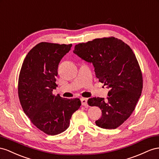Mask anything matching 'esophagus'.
<instances>
[{"mask_svg": "<svg viewBox=\"0 0 159 159\" xmlns=\"http://www.w3.org/2000/svg\"><path fill=\"white\" fill-rule=\"evenodd\" d=\"M81 103H82V105L87 106V99L84 98H81Z\"/></svg>", "mask_w": 159, "mask_h": 159, "instance_id": "34e87169", "label": "esophagus"}]
</instances>
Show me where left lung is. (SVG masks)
Masks as SVG:
<instances>
[{
	"instance_id": "8db88e82",
	"label": "left lung",
	"mask_w": 159,
	"mask_h": 159,
	"mask_svg": "<svg viewBox=\"0 0 159 159\" xmlns=\"http://www.w3.org/2000/svg\"><path fill=\"white\" fill-rule=\"evenodd\" d=\"M73 52L93 63L96 77L109 89L107 101L93 97L89 106L98 107L99 127L115 129L128 119L134 110L143 90V76L139 62L129 45L115 37L96 39L76 44Z\"/></svg>"
}]
</instances>
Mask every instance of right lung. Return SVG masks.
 Masks as SVG:
<instances>
[{
    "mask_svg": "<svg viewBox=\"0 0 159 159\" xmlns=\"http://www.w3.org/2000/svg\"><path fill=\"white\" fill-rule=\"evenodd\" d=\"M72 44L40 43L27 54L20 69L18 93L26 115L44 133L56 135L70 125L72 115L81 105L79 98L52 94L61 60Z\"/></svg>",
    "mask_w": 159,
    "mask_h": 159,
    "instance_id": "right-lung-1",
    "label": "right lung"
}]
</instances>
